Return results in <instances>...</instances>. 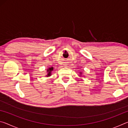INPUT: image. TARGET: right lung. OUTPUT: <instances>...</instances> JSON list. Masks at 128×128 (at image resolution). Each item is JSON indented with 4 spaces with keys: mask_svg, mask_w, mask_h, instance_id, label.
<instances>
[{
    "mask_svg": "<svg viewBox=\"0 0 128 128\" xmlns=\"http://www.w3.org/2000/svg\"><path fill=\"white\" fill-rule=\"evenodd\" d=\"M54 69L53 67H51V68H50L49 69H48V70H47V72H48V74H47V76L48 77L50 76L51 75V71H52V70Z\"/></svg>",
    "mask_w": 128,
    "mask_h": 128,
    "instance_id": "right-lung-1",
    "label": "right lung"
}]
</instances>
